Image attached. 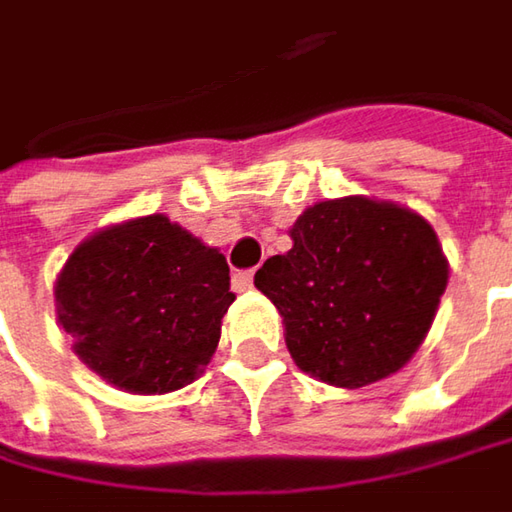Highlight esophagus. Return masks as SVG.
Returning a JSON list of instances; mask_svg holds the SVG:
<instances>
[{"mask_svg": "<svg viewBox=\"0 0 512 512\" xmlns=\"http://www.w3.org/2000/svg\"><path fill=\"white\" fill-rule=\"evenodd\" d=\"M253 285V271H236L233 274V288L236 291H244V288H250Z\"/></svg>", "mask_w": 512, "mask_h": 512, "instance_id": "1", "label": "esophagus"}]
</instances>
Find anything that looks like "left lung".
<instances>
[{"instance_id": "left-lung-1", "label": "left lung", "mask_w": 512, "mask_h": 512, "mask_svg": "<svg viewBox=\"0 0 512 512\" xmlns=\"http://www.w3.org/2000/svg\"><path fill=\"white\" fill-rule=\"evenodd\" d=\"M291 238L253 282L282 314L297 367L349 390L405 367L449 282L431 224L399 203L352 195L309 206Z\"/></svg>"}]
</instances>
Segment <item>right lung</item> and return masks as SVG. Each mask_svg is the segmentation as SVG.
<instances>
[{
    "instance_id": "obj_1",
    "label": "right lung",
    "mask_w": 512,
    "mask_h": 512,
    "mask_svg": "<svg viewBox=\"0 0 512 512\" xmlns=\"http://www.w3.org/2000/svg\"><path fill=\"white\" fill-rule=\"evenodd\" d=\"M55 300L92 373L130 393H171L209 364L236 294L224 253L165 215H145L81 241Z\"/></svg>"
}]
</instances>
